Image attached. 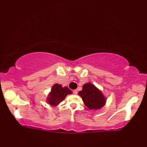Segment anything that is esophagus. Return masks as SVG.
<instances>
[{
	"label": "esophagus",
	"instance_id": "obj_1",
	"mask_svg": "<svg viewBox=\"0 0 147 147\" xmlns=\"http://www.w3.org/2000/svg\"><path fill=\"white\" fill-rule=\"evenodd\" d=\"M73 94H74V95H76L77 93H78V91H77L76 90H73Z\"/></svg>",
	"mask_w": 147,
	"mask_h": 147
}]
</instances>
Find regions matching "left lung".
<instances>
[{
    "mask_svg": "<svg viewBox=\"0 0 147 147\" xmlns=\"http://www.w3.org/2000/svg\"><path fill=\"white\" fill-rule=\"evenodd\" d=\"M78 95L86 107L92 110H98L104 107L106 103L105 96L101 90L90 82L84 84Z\"/></svg>",
    "mask_w": 147,
    "mask_h": 147,
    "instance_id": "left-lung-1",
    "label": "left lung"
}]
</instances>
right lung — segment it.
Masks as SVG:
<instances>
[{"instance_id":"1","label":"right lung","mask_w":147,"mask_h":147,"mask_svg":"<svg viewBox=\"0 0 147 147\" xmlns=\"http://www.w3.org/2000/svg\"><path fill=\"white\" fill-rule=\"evenodd\" d=\"M71 94H72V92L67 86L62 87L61 84L55 83L52 86L51 91L47 98V102L52 106L56 107L63 100L65 96Z\"/></svg>"}]
</instances>
